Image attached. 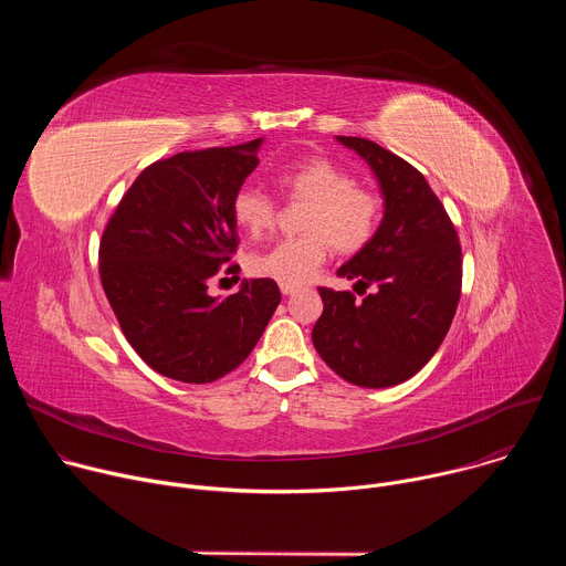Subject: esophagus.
Wrapping results in <instances>:
<instances>
[{
  "label": "esophagus",
  "instance_id": "obj_1",
  "mask_svg": "<svg viewBox=\"0 0 566 566\" xmlns=\"http://www.w3.org/2000/svg\"><path fill=\"white\" fill-rule=\"evenodd\" d=\"M280 291H282V295H293L297 289H295V286H289V284H282Z\"/></svg>",
  "mask_w": 566,
  "mask_h": 566
}]
</instances>
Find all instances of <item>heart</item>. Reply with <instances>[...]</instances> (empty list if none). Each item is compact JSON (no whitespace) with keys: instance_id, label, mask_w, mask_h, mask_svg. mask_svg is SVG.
<instances>
[{"instance_id":"1","label":"heart","mask_w":566,"mask_h":566,"mask_svg":"<svg viewBox=\"0 0 566 566\" xmlns=\"http://www.w3.org/2000/svg\"><path fill=\"white\" fill-rule=\"evenodd\" d=\"M275 181L291 203H306L300 228L304 234L280 241L269 251L251 255L249 271L255 277L300 286L327 262L332 247L338 253H356L374 237L380 217L378 195L334 164L327 156H306L280 170ZM232 214L251 234L271 230L277 221V201L258 188H239Z\"/></svg>"}]
</instances>
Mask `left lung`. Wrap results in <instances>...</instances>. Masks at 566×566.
<instances>
[{"label": "left lung", "instance_id": "1", "mask_svg": "<svg viewBox=\"0 0 566 566\" xmlns=\"http://www.w3.org/2000/svg\"><path fill=\"white\" fill-rule=\"evenodd\" d=\"M374 170L385 217L338 277L352 291L317 286L325 311L311 340L319 358L358 387L412 378L441 347L461 297V244L443 203L406 158L360 136H338ZM374 285L377 291L367 294Z\"/></svg>", "mask_w": 566, "mask_h": 566}]
</instances>
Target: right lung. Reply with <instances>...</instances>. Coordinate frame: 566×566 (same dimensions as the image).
Masks as SVG:
<instances>
[{
    "label": "right lung",
    "instance_id": "right-lung-1",
    "mask_svg": "<svg viewBox=\"0 0 566 566\" xmlns=\"http://www.w3.org/2000/svg\"><path fill=\"white\" fill-rule=\"evenodd\" d=\"M260 143L154 160L103 230L105 295L134 352L168 378L203 385L237 369L282 300L264 277L223 300L208 293L219 275L239 273L232 199L260 166Z\"/></svg>",
    "mask_w": 566,
    "mask_h": 566
}]
</instances>
